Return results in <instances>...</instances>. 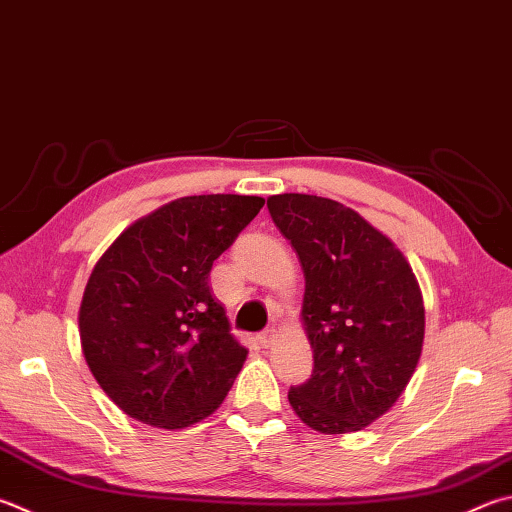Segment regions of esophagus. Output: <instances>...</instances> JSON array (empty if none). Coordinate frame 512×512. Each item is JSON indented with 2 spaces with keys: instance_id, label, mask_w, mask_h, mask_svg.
<instances>
[{
  "instance_id": "34e87169",
  "label": "esophagus",
  "mask_w": 512,
  "mask_h": 512,
  "mask_svg": "<svg viewBox=\"0 0 512 512\" xmlns=\"http://www.w3.org/2000/svg\"><path fill=\"white\" fill-rule=\"evenodd\" d=\"M275 338H277V331L275 329H266L262 336H259V345L268 349L275 342Z\"/></svg>"
}]
</instances>
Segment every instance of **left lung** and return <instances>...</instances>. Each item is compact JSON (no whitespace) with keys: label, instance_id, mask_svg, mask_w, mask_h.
<instances>
[{"label":"left lung","instance_id":"1","mask_svg":"<svg viewBox=\"0 0 512 512\" xmlns=\"http://www.w3.org/2000/svg\"><path fill=\"white\" fill-rule=\"evenodd\" d=\"M268 210L300 257L315 362L288 403L315 432H358L392 410L421 360V286L394 241L340 201L288 192Z\"/></svg>","mask_w":512,"mask_h":512}]
</instances>
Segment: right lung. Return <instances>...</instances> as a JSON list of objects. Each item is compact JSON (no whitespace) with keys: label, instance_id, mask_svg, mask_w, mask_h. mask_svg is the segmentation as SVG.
I'll list each match as a JSON object with an SVG mask.
<instances>
[{"label":"right lung","instance_id":"obj_1","mask_svg":"<svg viewBox=\"0 0 512 512\" xmlns=\"http://www.w3.org/2000/svg\"><path fill=\"white\" fill-rule=\"evenodd\" d=\"M262 197H181L116 237L82 293L80 345L127 416L183 430L224 403L248 349L210 288L212 262L262 210Z\"/></svg>","mask_w":512,"mask_h":512}]
</instances>
